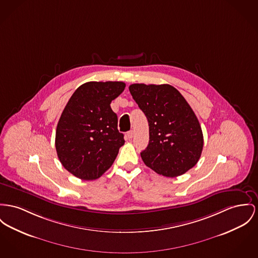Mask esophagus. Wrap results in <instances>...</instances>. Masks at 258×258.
<instances>
[{"instance_id":"esophagus-1","label":"esophagus","mask_w":258,"mask_h":258,"mask_svg":"<svg viewBox=\"0 0 258 258\" xmlns=\"http://www.w3.org/2000/svg\"><path fill=\"white\" fill-rule=\"evenodd\" d=\"M134 136V132L133 131H129V132H127V134H126V137L128 140H131L132 138Z\"/></svg>"}]
</instances>
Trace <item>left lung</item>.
<instances>
[{"instance_id":"left-lung-1","label":"left lung","mask_w":258,"mask_h":258,"mask_svg":"<svg viewBox=\"0 0 258 258\" xmlns=\"http://www.w3.org/2000/svg\"><path fill=\"white\" fill-rule=\"evenodd\" d=\"M129 91L149 122V145L141 153L144 163L170 178L192 168L202 155L204 136L181 93L168 84H132Z\"/></svg>"}]
</instances>
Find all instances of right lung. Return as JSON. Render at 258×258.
I'll list each match as a JSON object with an SVG mask.
<instances>
[{"label":"right lung","instance_id":"right-lung-1","mask_svg":"<svg viewBox=\"0 0 258 258\" xmlns=\"http://www.w3.org/2000/svg\"><path fill=\"white\" fill-rule=\"evenodd\" d=\"M118 81L87 82L67 103L55 131V150L62 166L82 180L100 178L124 145L112 100L125 89Z\"/></svg>","mask_w":258,"mask_h":258}]
</instances>
